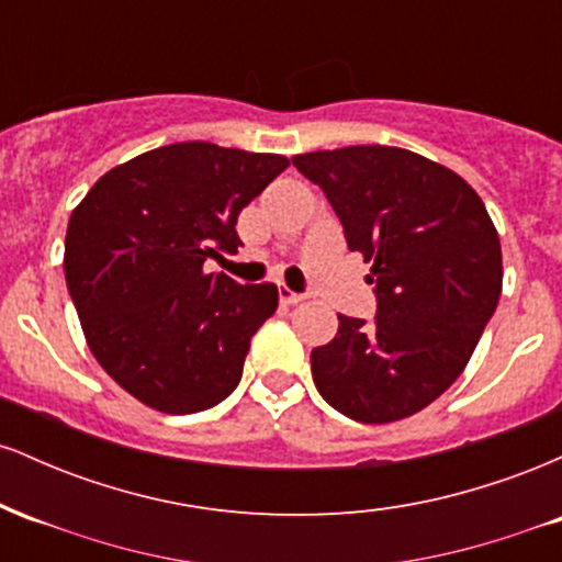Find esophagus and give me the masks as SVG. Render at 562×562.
<instances>
[{
	"instance_id": "34e87169",
	"label": "esophagus",
	"mask_w": 562,
	"mask_h": 562,
	"mask_svg": "<svg viewBox=\"0 0 562 562\" xmlns=\"http://www.w3.org/2000/svg\"><path fill=\"white\" fill-rule=\"evenodd\" d=\"M303 299H306V295H303V293H293V290H290V288L280 285V303H282V306H295V303H301Z\"/></svg>"
}]
</instances>
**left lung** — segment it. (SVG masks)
<instances>
[{
	"instance_id": "obj_1",
	"label": "left lung",
	"mask_w": 562,
	"mask_h": 562,
	"mask_svg": "<svg viewBox=\"0 0 562 562\" xmlns=\"http://www.w3.org/2000/svg\"><path fill=\"white\" fill-rule=\"evenodd\" d=\"M322 187L346 243L372 263V322L338 314L312 351L327 404L357 423H396L462 375L502 293L499 235L460 173L389 145L293 156Z\"/></svg>"
}]
</instances>
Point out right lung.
Returning a JSON list of instances; mask_svg holds the SVG:
<instances>
[{
	"mask_svg": "<svg viewBox=\"0 0 562 562\" xmlns=\"http://www.w3.org/2000/svg\"><path fill=\"white\" fill-rule=\"evenodd\" d=\"M288 166L274 153L177 142L102 173L70 214L63 267L83 338L150 409L192 415L240 383L280 293L203 263L243 245L237 216Z\"/></svg>",
	"mask_w": 562,
	"mask_h": 562,
	"instance_id": "obj_1",
	"label": "right lung"
}]
</instances>
